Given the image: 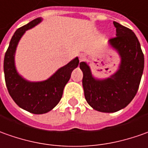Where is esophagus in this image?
<instances>
[{
  "instance_id": "esophagus-1",
  "label": "esophagus",
  "mask_w": 148,
  "mask_h": 148,
  "mask_svg": "<svg viewBox=\"0 0 148 148\" xmlns=\"http://www.w3.org/2000/svg\"><path fill=\"white\" fill-rule=\"evenodd\" d=\"M86 59H87V56H86L85 54L82 53V54H80V55H79V61H85Z\"/></svg>"
}]
</instances>
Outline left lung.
Wrapping results in <instances>:
<instances>
[{"instance_id": "left-lung-1", "label": "left lung", "mask_w": 148, "mask_h": 148, "mask_svg": "<svg viewBox=\"0 0 148 148\" xmlns=\"http://www.w3.org/2000/svg\"><path fill=\"white\" fill-rule=\"evenodd\" d=\"M116 37L109 47L120 57L117 70L107 78H97L87 62H80L85 99L93 109L115 112L125 108L137 93L144 69V56L137 36L130 29L113 22Z\"/></svg>"}]
</instances>
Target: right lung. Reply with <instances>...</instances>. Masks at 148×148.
Listing matches in <instances>:
<instances>
[{
    "mask_svg": "<svg viewBox=\"0 0 148 148\" xmlns=\"http://www.w3.org/2000/svg\"><path fill=\"white\" fill-rule=\"evenodd\" d=\"M42 21V18H37L18 29L11 38L4 59L5 79L10 95L20 108L34 114H44L57 106L72 71L79 63L76 57L43 81H29L19 74L15 65V53L19 41L27 31Z\"/></svg>",
    "mask_w": 148,
    "mask_h": 148,
    "instance_id": "1",
    "label": "right lung"
}]
</instances>
